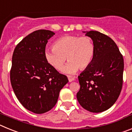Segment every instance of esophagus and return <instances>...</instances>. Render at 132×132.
<instances>
[{
	"label": "esophagus",
	"instance_id": "esophagus-1",
	"mask_svg": "<svg viewBox=\"0 0 132 132\" xmlns=\"http://www.w3.org/2000/svg\"><path fill=\"white\" fill-rule=\"evenodd\" d=\"M75 80V77H69V82H72Z\"/></svg>",
	"mask_w": 132,
	"mask_h": 132
}]
</instances>
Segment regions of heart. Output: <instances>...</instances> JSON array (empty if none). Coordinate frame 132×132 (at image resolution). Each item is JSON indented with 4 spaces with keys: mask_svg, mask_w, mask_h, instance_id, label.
Wrapping results in <instances>:
<instances>
[{
    "mask_svg": "<svg viewBox=\"0 0 132 132\" xmlns=\"http://www.w3.org/2000/svg\"><path fill=\"white\" fill-rule=\"evenodd\" d=\"M95 52L93 39L88 36L68 35L55 41L53 47L45 50V60L55 69H62L67 57L69 62L63 69L64 73L72 75L79 68L85 69L91 63Z\"/></svg>",
    "mask_w": 132,
    "mask_h": 132,
    "instance_id": "obj_1",
    "label": "heart"
}]
</instances>
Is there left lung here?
I'll use <instances>...</instances> for the list:
<instances>
[{
  "label": "left lung",
  "instance_id": "obj_1",
  "mask_svg": "<svg viewBox=\"0 0 132 132\" xmlns=\"http://www.w3.org/2000/svg\"><path fill=\"white\" fill-rule=\"evenodd\" d=\"M93 39L95 52L91 63L78 77L77 98L88 111L102 112L117 101L123 83V59L116 43L97 31H83Z\"/></svg>",
  "mask_w": 132,
  "mask_h": 132
}]
</instances>
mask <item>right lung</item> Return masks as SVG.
<instances>
[{"instance_id":"right-lung-1","label":"right lung","mask_w":132,"mask_h":132,"mask_svg":"<svg viewBox=\"0 0 132 132\" xmlns=\"http://www.w3.org/2000/svg\"><path fill=\"white\" fill-rule=\"evenodd\" d=\"M53 35V31L46 30L30 34L16 45L12 59L10 82L14 92L23 106L36 114L52 109L69 81L45 60V46Z\"/></svg>"}]
</instances>
